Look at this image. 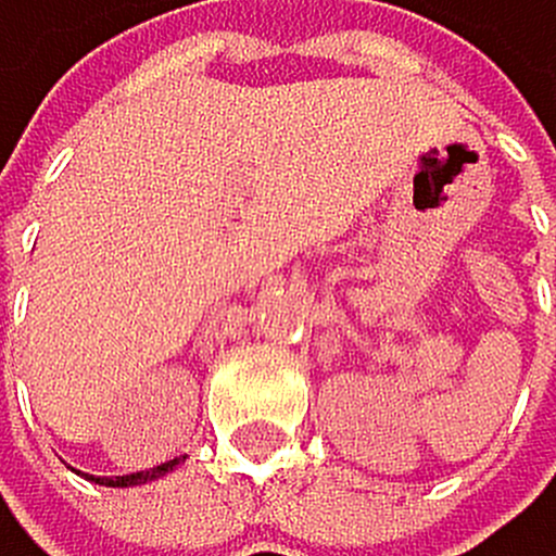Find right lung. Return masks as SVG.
Returning <instances> with one entry per match:
<instances>
[{
  "instance_id": "add662e5",
  "label": "right lung",
  "mask_w": 556,
  "mask_h": 556,
  "mask_svg": "<svg viewBox=\"0 0 556 556\" xmlns=\"http://www.w3.org/2000/svg\"><path fill=\"white\" fill-rule=\"evenodd\" d=\"M178 463H185V455L181 458H170V463H160V466H152V469H141V473H123V477H93V473H83L87 481L93 484H104V488H134V484H149V481H160V477L166 473H174L178 469ZM79 473V469H75Z\"/></svg>"
}]
</instances>
